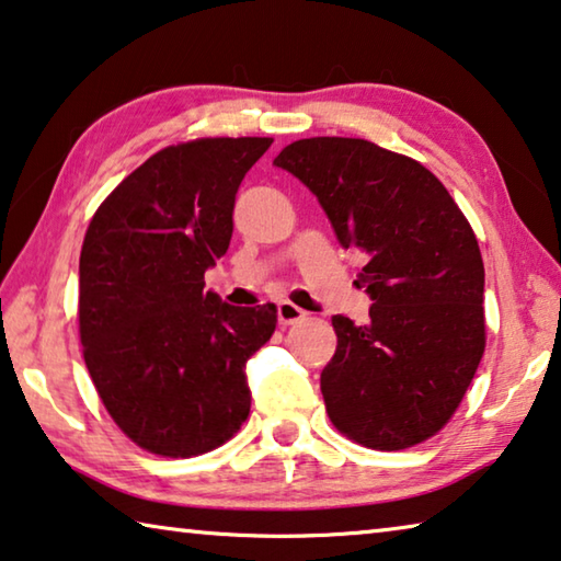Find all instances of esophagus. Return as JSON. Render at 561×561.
<instances>
[{
	"label": "esophagus",
	"mask_w": 561,
	"mask_h": 561,
	"mask_svg": "<svg viewBox=\"0 0 561 561\" xmlns=\"http://www.w3.org/2000/svg\"><path fill=\"white\" fill-rule=\"evenodd\" d=\"M307 317V312L301 307H297V305H291V301H287V299H282V301H277V319H279V324H297V322H301V319Z\"/></svg>",
	"instance_id": "1"
}]
</instances>
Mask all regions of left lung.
Here are the masks:
<instances>
[{
  "mask_svg": "<svg viewBox=\"0 0 561 561\" xmlns=\"http://www.w3.org/2000/svg\"><path fill=\"white\" fill-rule=\"evenodd\" d=\"M274 164L309 186L344 249L367 254L369 322L332 317L329 420L369 449L430 439L484 354V262L467 217L430 169L367 139H299Z\"/></svg>",
  "mask_w": 561,
  "mask_h": 561,
  "instance_id": "1",
  "label": "left lung"
}]
</instances>
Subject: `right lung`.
<instances>
[{
	"mask_svg": "<svg viewBox=\"0 0 561 561\" xmlns=\"http://www.w3.org/2000/svg\"><path fill=\"white\" fill-rule=\"evenodd\" d=\"M270 137L167 147L89 221L79 256V336L102 404L159 457H197L247 420V359L270 342L277 307H232L204 289L227 254L234 199Z\"/></svg>",
	"mask_w": 561,
	"mask_h": 561,
	"instance_id": "right-lung-1",
	"label": "right lung"
}]
</instances>
